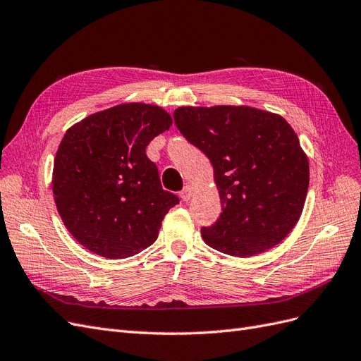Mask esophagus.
Here are the masks:
<instances>
[{"label": "esophagus", "mask_w": 361, "mask_h": 361, "mask_svg": "<svg viewBox=\"0 0 361 361\" xmlns=\"http://www.w3.org/2000/svg\"><path fill=\"white\" fill-rule=\"evenodd\" d=\"M192 192H194V188L191 187V185H185L183 190L180 191V199L188 202L191 197H192Z\"/></svg>", "instance_id": "1"}]
</instances>
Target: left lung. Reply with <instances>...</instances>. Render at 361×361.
Wrapping results in <instances>:
<instances>
[{"mask_svg":"<svg viewBox=\"0 0 361 361\" xmlns=\"http://www.w3.org/2000/svg\"><path fill=\"white\" fill-rule=\"evenodd\" d=\"M180 134L209 158L220 218L202 228L221 253L248 257L272 248L298 223L309 190V159L285 118L251 106H180Z\"/></svg>","mask_w":361,"mask_h":361,"instance_id":"obj_1","label":"left lung"}]
</instances>
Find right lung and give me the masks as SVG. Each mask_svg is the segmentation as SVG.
<instances>
[{
	"label": "right lung",
	"mask_w": 361,
	"mask_h": 361,
	"mask_svg": "<svg viewBox=\"0 0 361 361\" xmlns=\"http://www.w3.org/2000/svg\"><path fill=\"white\" fill-rule=\"evenodd\" d=\"M171 123L162 108L133 102L66 130L54 159V200L71 235L92 253L125 259L157 241L179 199L162 190L146 147Z\"/></svg>",
	"instance_id": "obj_1"
}]
</instances>
